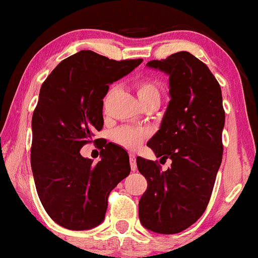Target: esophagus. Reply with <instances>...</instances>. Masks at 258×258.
<instances>
[{"label":"esophagus","mask_w":258,"mask_h":258,"mask_svg":"<svg viewBox=\"0 0 258 258\" xmlns=\"http://www.w3.org/2000/svg\"><path fill=\"white\" fill-rule=\"evenodd\" d=\"M129 159H130V165H132V170L135 171L136 170V156L134 153H130Z\"/></svg>","instance_id":"1"}]
</instances>
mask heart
Returning <instances> with one entry per match:
<instances>
[{"instance_id": "obj_1", "label": "heart", "mask_w": 258, "mask_h": 258, "mask_svg": "<svg viewBox=\"0 0 258 258\" xmlns=\"http://www.w3.org/2000/svg\"><path fill=\"white\" fill-rule=\"evenodd\" d=\"M135 88L140 101L148 98H159L158 88L152 81L142 80L136 82ZM112 138L119 146L126 148V150H136L142 142L146 140L147 132L145 129L134 128V126H120V128L114 130Z\"/></svg>"}]
</instances>
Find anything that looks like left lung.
Listing matches in <instances>:
<instances>
[{"label":"left lung","mask_w":258,"mask_h":258,"mask_svg":"<svg viewBox=\"0 0 258 258\" xmlns=\"http://www.w3.org/2000/svg\"><path fill=\"white\" fill-rule=\"evenodd\" d=\"M146 66L169 76L170 101L147 146L171 166L162 171L153 160L136 158L147 180L139 217L148 231L175 234L192 226L210 201L222 162V93L208 66L188 51Z\"/></svg>","instance_id":"8db88e82"}]
</instances>
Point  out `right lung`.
<instances>
[{
	"label": "right lung",
	"mask_w": 258,
	"mask_h": 258,
	"mask_svg": "<svg viewBox=\"0 0 258 258\" xmlns=\"http://www.w3.org/2000/svg\"><path fill=\"white\" fill-rule=\"evenodd\" d=\"M141 62L81 50L62 60L42 84L31 123V169L39 201L63 228L99 226L108 195L129 175V156L122 147L105 145L96 164L80 151L102 129L108 86Z\"/></svg>",
	"instance_id": "1"
}]
</instances>
